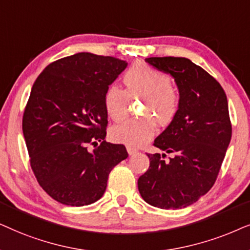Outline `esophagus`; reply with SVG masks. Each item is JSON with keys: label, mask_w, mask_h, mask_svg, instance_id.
Returning <instances> with one entry per match:
<instances>
[{"label": "esophagus", "mask_w": 250, "mask_h": 250, "mask_svg": "<svg viewBox=\"0 0 250 250\" xmlns=\"http://www.w3.org/2000/svg\"><path fill=\"white\" fill-rule=\"evenodd\" d=\"M127 151L129 153V155H132V154H135V153L138 152L137 148L132 147V146H127Z\"/></svg>", "instance_id": "esophagus-1"}]
</instances>
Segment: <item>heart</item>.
<instances>
[{
  "mask_svg": "<svg viewBox=\"0 0 250 250\" xmlns=\"http://www.w3.org/2000/svg\"><path fill=\"white\" fill-rule=\"evenodd\" d=\"M125 91L116 85H109L104 95V107L107 115L120 121L127 115L129 98L144 99L142 119L125 120L113 125L109 136L114 142L139 146L145 144L155 134V121L168 125L177 115L178 94L172 88L170 76L147 65H132L123 75ZM152 118H151L150 116Z\"/></svg>",
  "mask_w": 250,
  "mask_h": 250,
  "instance_id": "heart-1",
  "label": "heart"
}]
</instances>
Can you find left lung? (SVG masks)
<instances>
[{
  "instance_id": "1",
  "label": "left lung",
  "mask_w": 250,
  "mask_h": 250,
  "mask_svg": "<svg viewBox=\"0 0 250 250\" xmlns=\"http://www.w3.org/2000/svg\"><path fill=\"white\" fill-rule=\"evenodd\" d=\"M146 62L169 74L179 92L177 115L154 139L162 154H147L149 167L138 178L148 205L181 209L212 188L232 136L226 95L204 68L183 57H152ZM166 152L174 156L168 162Z\"/></svg>"
}]
</instances>
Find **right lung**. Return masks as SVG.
<instances>
[{"instance_id":"obj_1","label":"right lung","mask_w":250,"mask_h":250,"mask_svg":"<svg viewBox=\"0 0 250 250\" xmlns=\"http://www.w3.org/2000/svg\"><path fill=\"white\" fill-rule=\"evenodd\" d=\"M127 66L79 52L46 66L33 84L22 118L31 167L41 188L62 205L99 200L109 172L128 158L125 146L105 141L104 107L106 89Z\"/></svg>"}]
</instances>
